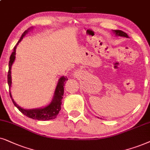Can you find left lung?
Returning a JSON list of instances; mask_svg holds the SVG:
<instances>
[{"label":"left lung","instance_id":"1","mask_svg":"<svg viewBox=\"0 0 150 150\" xmlns=\"http://www.w3.org/2000/svg\"><path fill=\"white\" fill-rule=\"evenodd\" d=\"M113 33H115L116 36H120V37H125L128 38V35L126 33H125L124 31H121V30H112Z\"/></svg>","mask_w":150,"mask_h":150}]
</instances>
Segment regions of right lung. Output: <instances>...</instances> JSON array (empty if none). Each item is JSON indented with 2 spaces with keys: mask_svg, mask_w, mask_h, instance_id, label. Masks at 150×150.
<instances>
[{
  "mask_svg": "<svg viewBox=\"0 0 150 150\" xmlns=\"http://www.w3.org/2000/svg\"><path fill=\"white\" fill-rule=\"evenodd\" d=\"M32 29H33V27L29 28V29L26 30V31L23 33V35H21V38H20L19 41L18 42L16 45L13 48V51L11 53V56L9 58V71H8V75H7V82L8 85H9V90L11 87V67L12 64L14 62L15 59H16V49L18 45L19 42H21V41L23 40L24 37L25 36L26 34H27L29 32L31 31ZM68 80L67 77H65L64 76H62L59 77L58 82H57V86L55 88L54 95H53L52 101L49 104L47 105H45L44 107L38 108H33V109H25L19 106L15 102V101L13 100L12 98V96H11V93L10 94V97H11V100H12L13 104L21 112L23 115H25L27 117L31 118L33 119H35V120H39V121H48V120H51V119H54L57 117V115L59 114V112L61 110V104L62 101V99H63V95H64V86L65 85L66 81ZM10 92V91H9Z\"/></svg>",
  "mask_w": 150,
  "mask_h": 150,
  "instance_id": "add662e5",
  "label": "right lung"
}]
</instances>
